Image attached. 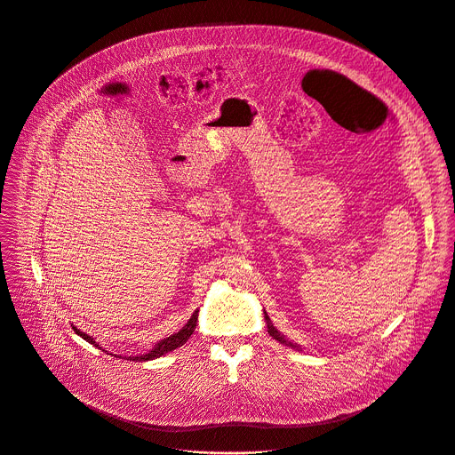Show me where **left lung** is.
<instances>
[{
  "mask_svg": "<svg viewBox=\"0 0 455 455\" xmlns=\"http://www.w3.org/2000/svg\"><path fill=\"white\" fill-rule=\"evenodd\" d=\"M264 320H266V327H267V332H269V336L273 338V339H276L278 343H282V345H285V347H291V348H296V350H301L299 348V345H296V343H291V341H287L275 327H273V323H271V320H269V316L266 315V311H264Z\"/></svg>",
  "mask_w": 455,
  "mask_h": 455,
  "instance_id": "1",
  "label": "left lung"
}]
</instances>
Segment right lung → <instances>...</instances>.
Returning a JSON list of instances; mask_svg holds the SVG:
<instances>
[{
    "instance_id": "add662e5",
    "label": "right lung",
    "mask_w": 455,
    "mask_h": 455,
    "mask_svg": "<svg viewBox=\"0 0 455 455\" xmlns=\"http://www.w3.org/2000/svg\"><path fill=\"white\" fill-rule=\"evenodd\" d=\"M196 323H198V311H195V313H193V316L189 318V322H188V323H186L179 332H175V334H173V336H170V338L161 339L157 345H154V348H151L149 352L140 354V355H137V357H126V359H130V361H154V359H157V357H161V355H164V354H168V352H172V350H175V348L182 347V345L191 338V334L195 332ZM73 331H75L82 339H85L87 343H91V345H94V347L101 348V347L96 343V339H94L92 336H89V334L82 332V331H80V329H76L75 325H73ZM116 357H117V355H116ZM119 357H121V355H119Z\"/></svg>"
}]
</instances>
